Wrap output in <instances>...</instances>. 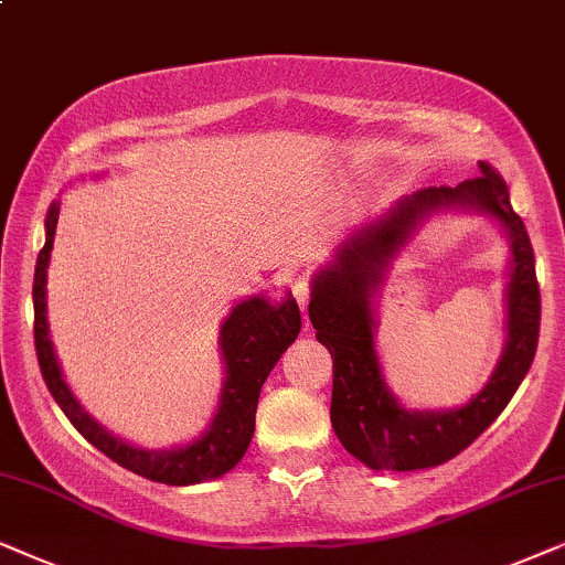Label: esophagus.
Here are the masks:
<instances>
[{
  "label": "esophagus",
  "instance_id": "34e87169",
  "mask_svg": "<svg viewBox=\"0 0 565 565\" xmlns=\"http://www.w3.org/2000/svg\"><path fill=\"white\" fill-rule=\"evenodd\" d=\"M291 291H295L297 302L302 305V310H305L307 302H310V291H312V284H310V278H307V276H297L295 281H291Z\"/></svg>",
  "mask_w": 565,
  "mask_h": 565
}]
</instances>
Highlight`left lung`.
Segmentation results:
<instances>
[{
    "label": "left lung",
    "instance_id": "1",
    "mask_svg": "<svg viewBox=\"0 0 565 565\" xmlns=\"http://www.w3.org/2000/svg\"><path fill=\"white\" fill-rule=\"evenodd\" d=\"M478 205L493 213L512 237L510 341L494 377L462 409L411 414L397 404L381 380L373 351L369 297L386 260L404 244L415 224L436 207ZM310 320L318 341L333 356L330 424L345 452L372 470H424L452 460L470 447L507 408L522 385L537 351L540 287L535 253L522 216L511 209L509 188L491 164L460 185L426 188L397 204L390 216L351 237L338 258L315 276Z\"/></svg>",
    "mask_w": 565,
    "mask_h": 565
}]
</instances>
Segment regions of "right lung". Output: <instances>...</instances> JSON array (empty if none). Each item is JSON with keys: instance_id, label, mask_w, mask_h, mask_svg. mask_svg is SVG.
<instances>
[{"instance_id": "right-lung-1", "label": "right lung", "mask_w": 565, "mask_h": 565, "mask_svg": "<svg viewBox=\"0 0 565 565\" xmlns=\"http://www.w3.org/2000/svg\"><path fill=\"white\" fill-rule=\"evenodd\" d=\"M58 222V204H51L46 216V245L41 247L33 276V310H35V353L41 374L46 380L49 393L54 395L58 408L72 420V426L85 436L89 445L100 449L105 457L118 462L120 468L137 472V476L168 486H193L204 480L220 478L243 460L245 449L250 447L255 431V408H258L260 387L281 353L295 343L302 328L299 307L295 299L284 305H270L263 297H253L237 305L222 326V353L227 364V382L222 390V405L212 428L191 441V445L170 449V452H149L126 445L116 436L97 426L82 411L77 397L66 387L58 370L54 345L49 338L46 322V268L51 260Z\"/></svg>"}]
</instances>
